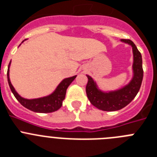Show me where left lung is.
<instances>
[{"instance_id": "obj_1", "label": "left lung", "mask_w": 157, "mask_h": 157, "mask_svg": "<svg viewBox=\"0 0 157 157\" xmlns=\"http://www.w3.org/2000/svg\"><path fill=\"white\" fill-rule=\"evenodd\" d=\"M122 41L128 43L129 45H131L134 53V77L128 85L119 90L104 93L98 90L92 78L87 75L88 82L86 87L87 98L94 106L102 111L113 112L127 106L138 94L142 82L143 68L141 52L138 51L134 43L130 39H122Z\"/></svg>"}]
</instances>
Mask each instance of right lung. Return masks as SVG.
I'll return each instance as SVG.
<instances>
[{
	"mask_svg": "<svg viewBox=\"0 0 157 157\" xmlns=\"http://www.w3.org/2000/svg\"><path fill=\"white\" fill-rule=\"evenodd\" d=\"M10 63L11 62L8 64L7 77H8V85H9L11 90L15 96V98L23 107L34 112L48 113V112L57 111L62 106V103H63V101L64 100L65 95H66L67 89L76 78V75H75L73 77L67 78L63 79L61 82L59 83L57 88L56 89V90L49 96L37 98V99H25V98L20 97L17 94V92L15 90V89L12 86L10 79H9V66H10Z\"/></svg>",
	"mask_w": 157,
	"mask_h": 157,
	"instance_id": "1",
	"label": "right lung"
}]
</instances>
